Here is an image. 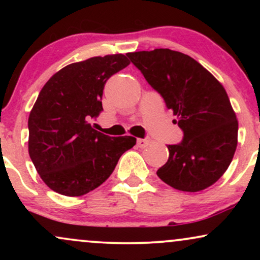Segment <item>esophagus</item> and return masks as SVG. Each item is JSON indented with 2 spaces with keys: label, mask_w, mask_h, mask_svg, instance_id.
<instances>
[{
  "label": "esophagus",
  "mask_w": 260,
  "mask_h": 260,
  "mask_svg": "<svg viewBox=\"0 0 260 260\" xmlns=\"http://www.w3.org/2000/svg\"><path fill=\"white\" fill-rule=\"evenodd\" d=\"M148 144H149L148 139H138V140H137V145H138L139 148H147Z\"/></svg>",
  "instance_id": "34e87169"
}]
</instances>
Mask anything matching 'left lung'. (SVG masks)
I'll return each instance as SVG.
<instances>
[{"instance_id": "left-lung-1", "label": "left lung", "mask_w": 260, "mask_h": 260, "mask_svg": "<svg viewBox=\"0 0 260 260\" xmlns=\"http://www.w3.org/2000/svg\"><path fill=\"white\" fill-rule=\"evenodd\" d=\"M177 116L181 143L168 145L156 175L183 192L210 187L228 170L237 147L238 122L221 83L190 56L170 49L127 53Z\"/></svg>"}]
</instances>
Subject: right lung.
<instances>
[{
    "instance_id": "add662e5",
    "label": "right lung",
    "mask_w": 260,
    "mask_h": 260,
    "mask_svg": "<svg viewBox=\"0 0 260 260\" xmlns=\"http://www.w3.org/2000/svg\"><path fill=\"white\" fill-rule=\"evenodd\" d=\"M129 64L124 55L71 63L41 89L28 120L29 155L47 187L79 197L103 184L121 155L136 145L133 137H110L89 123L103 111L110 77Z\"/></svg>"
}]
</instances>
